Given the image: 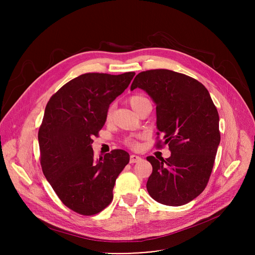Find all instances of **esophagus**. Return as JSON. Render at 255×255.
I'll list each match as a JSON object with an SVG mask.
<instances>
[{"label": "esophagus", "instance_id": "34e87169", "mask_svg": "<svg viewBox=\"0 0 255 255\" xmlns=\"http://www.w3.org/2000/svg\"><path fill=\"white\" fill-rule=\"evenodd\" d=\"M140 160H141V157L138 156V155L132 154V155L130 156V163H136V162H138V161H140Z\"/></svg>", "mask_w": 255, "mask_h": 255}]
</instances>
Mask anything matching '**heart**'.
Returning a JSON list of instances; mask_svg holds the SVG:
<instances>
[{"mask_svg": "<svg viewBox=\"0 0 255 255\" xmlns=\"http://www.w3.org/2000/svg\"><path fill=\"white\" fill-rule=\"evenodd\" d=\"M129 104H130V106L132 107V109H133L135 112H138L140 109L143 108L145 105L150 104V102H149V100L146 97H144L142 95H134V96L129 98ZM112 113H113V109H112V107H110V108L108 109L107 114H106L107 120H110L111 119ZM124 143L127 145V146L132 147V148H135V147L138 146V143H137L136 139H134L132 137L126 138L124 140Z\"/></svg>", "mask_w": 255, "mask_h": 255, "instance_id": "b5f03b06", "label": "heart"}]
</instances>
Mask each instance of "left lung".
<instances>
[{"label": "left lung", "instance_id": "8db88e82", "mask_svg": "<svg viewBox=\"0 0 255 255\" xmlns=\"http://www.w3.org/2000/svg\"><path fill=\"white\" fill-rule=\"evenodd\" d=\"M139 88L156 104L157 147L168 144V158L146 159L152 165L146 188L156 202L185 205L206 188L220 143L219 114L208 90L197 80L168 69L139 72L131 91Z\"/></svg>", "mask_w": 255, "mask_h": 255}]
</instances>
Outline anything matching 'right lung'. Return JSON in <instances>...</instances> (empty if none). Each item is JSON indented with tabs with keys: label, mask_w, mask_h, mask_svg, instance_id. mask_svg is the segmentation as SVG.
I'll return each instance as SVG.
<instances>
[{
	"label": "right lung",
	"mask_w": 255,
	"mask_h": 255,
	"mask_svg": "<svg viewBox=\"0 0 255 255\" xmlns=\"http://www.w3.org/2000/svg\"><path fill=\"white\" fill-rule=\"evenodd\" d=\"M134 76L89 72L66 83L46 105L38 131L42 171L60 201L81 215L98 214L112 202L116 178L129 162L122 149L96 159L92 143L110 104Z\"/></svg>",
	"instance_id": "right-lung-1"
}]
</instances>
